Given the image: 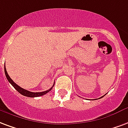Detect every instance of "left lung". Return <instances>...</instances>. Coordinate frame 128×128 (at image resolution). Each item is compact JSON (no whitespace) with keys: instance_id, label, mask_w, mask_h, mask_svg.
I'll return each mask as SVG.
<instances>
[{"instance_id":"8db88e82","label":"left lung","mask_w":128,"mask_h":128,"mask_svg":"<svg viewBox=\"0 0 128 128\" xmlns=\"http://www.w3.org/2000/svg\"><path fill=\"white\" fill-rule=\"evenodd\" d=\"M105 95H106V94H105ZM103 96H102V97H100V98H102Z\"/></svg>"}]
</instances>
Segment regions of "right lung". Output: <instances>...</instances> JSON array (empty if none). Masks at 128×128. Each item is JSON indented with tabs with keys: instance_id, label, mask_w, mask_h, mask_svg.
Returning <instances> with one entry per match:
<instances>
[{
	"instance_id": "add662e5",
	"label": "right lung",
	"mask_w": 128,
	"mask_h": 128,
	"mask_svg": "<svg viewBox=\"0 0 128 128\" xmlns=\"http://www.w3.org/2000/svg\"><path fill=\"white\" fill-rule=\"evenodd\" d=\"M4 73H5V75H6V78H7V80L8 81V82L11 83L16 90L18 91L19 93L21 94L22 95L24 96H27V97L34 98V97H38V96H41L45 95V94H46L47 93H48L50 91L52 90V88H53V87L54 86V85L52 88H50V90H48L47 91H45V92H30V91L26 90H24L23 88H22L21 87H20L18 85H17V84L11 79V77L8 76V73H7V72H6V68H5V65H4Z\"/></svg>"
}]
</instances>
